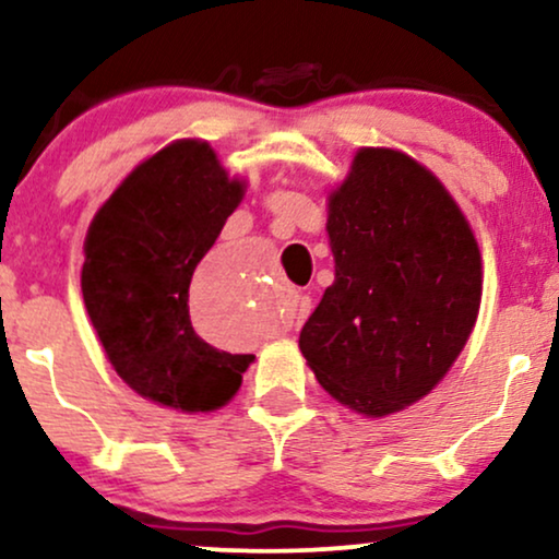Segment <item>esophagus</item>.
<instances>
[{
    "label": "esophagus",
    "instance_id": "esophagus-1",
    "mask_svg": "<svg viewBox=\"0 0 559 559\" xmlns=\"http://www.w3.org/2000/svg\"><path fill=\"white\" fill-rule=\"evenodd\" d=\"M309 312H312V299H309V296H304V294H296L294 309H292V322L296 324V328H299V324L307 320Z\"/></svg>",
    "mask_w": 559,
    "mask_h": 559
}]
</instances>
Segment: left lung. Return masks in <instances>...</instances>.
<instances>
[{
	"mask_svg": "<svg viewBox=\"0 0 559 559\" xmlns=\"http://www.w3.org/2000/svg\"><path fill=\"white\" fill-rule=\"evenodd\" d=\"M335 281L299 348L341 405L384 418L447 377L483 299L469 222L430 169L397 150H358L330 193Z\"/></svg>",
	"mask_w": 559,
	"mask_h": 559,
	"instance_id": "1",
	"label": "left lung"
}]
</instances>
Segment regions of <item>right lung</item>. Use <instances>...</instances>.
<instances>
[{"mask_svg":"<svg viewBox=\"0 0 559 559\" xmlns=\"http://www.w3.org/2000/svg\"><path fill=\"white\" fill-rule=\"evenodd\" d=\"M245 195L206 141L180 139L133 169L92 218L82 296L105 356L154 405L209 413L235 397L250 353L193 330L188 288Z\"/></svg>","mask_w":559,"mask_h":559,"instance_id":"1","label":"right lung"}]
</instances>
